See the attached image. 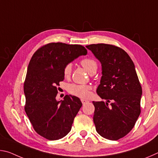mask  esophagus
<instances>
[{"label": "esophagus", "instance_id": "esophagus-1", "mask_svg": "<svg viewBox=\"0 0 158 158\" xmlns=\"http://www.w3.org/2000/svg\"><path fill=\"white\" fill-rule=\"evenodd\" d=\"M81 102H82L83 105H84V104H85V103H86L87 102H88V100H84V99H81Z\"/></svg>", "mask_w": 158, "mask_h": 158}]
</instances>
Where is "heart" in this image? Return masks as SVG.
<instances>
[{"label": "heart", "instance_id": "1", "mask_svg": "<svg viewBox=\"0 0 158 158\" xmlns=\"http://www.w3.org/2000/svg\"><path fill=\"white\" fill-rule=\"evenodd\" d=\"M80 64L90 74L96 72L98 66L97 61L94 58L90 57L83 58L80 61ZM72 69H73V66H72L71 63H67L63 67V75L65 78H68L70 77ZM90 89H91V88L90 85H88L72 84L69 85L68 86V92L70 94L81 98H87L90 94Z\"/></svg>", "mask_w": 158, "mask_h": 158}]
</instances>
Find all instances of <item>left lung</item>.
Wrapping results in <instances>:
<instances>
[{
    "label": "left lung",
    "instance_id": "8db88e82",
    "mask_svg": "<svg viewBox=\"0 0 158 158\" xmlns=\"http://www.w3.org/2000/svg\"><path fill=\"white\" fill-rule=\"evenodd\" d=\"M85 47L102 64L97 93L107 101L93 102L96 131L104 138L118 140L132 130L141 113L142 89L135 65L129 55L115 45L100 43Z\"/></svg>",
    "mask_w": 158,
    "mask_h": 158
}]
</instances>
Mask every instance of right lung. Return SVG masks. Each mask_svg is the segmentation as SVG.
Returning a JSON list of instances; mask_svg holds the SVG:
<instances>
[{"label": "right lung", "mask_w": 158, "mask_h": 158, "mask_svg": "<svg viewBox=\"0 0 158 158\" xmlns=\"http://www.w3.org/2000/svg\"><path fill=\"white\" fill-rule=\"evenodd\" d=\"M86 53L81 45L52 42L40 47L29 62L23 84L24 109L35 131L48 140L68 135L81 107L75 96L66 95L60 101L56 97L64 79L63 67Z\"/></svg>", "instance_id": "1"}]
</instances>
